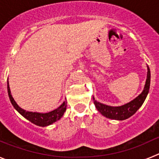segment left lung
Wrapping results in <instances>:
<instances>
[{
    "instance_id": "1",
    "label": "left lung",
    "mask_w": 159,
    "mask_h": 159,
    "mask_svg": "<svg viewBox=\"0 0 159 159\" xmlns=\"http://www.w3.org/2000/svg\"><path fill=\"white\" fill-rule=\"evenodd\" d=\"M150 84H151V71L147 66V76L145 87H144L143 92L139 96H137L135 99L127 102L126 104L119 107H111L102 104L101 102H97L93 97L95 107L102 116L108 119H116V120H124V119H128L139 109L140 107L144 102L147 95H148Z\"/></svg>"
}]
</instances>
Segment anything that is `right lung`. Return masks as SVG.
<instances>
[{
  "label": "right lung",
  "instance_id": "right-lung-1",
  "mask_svg": "<svg viewBox=\"0 0 159 159\" xmlns=\"http://www.w3.org/2000/svg\"><path fill=\"white\" fill-rule=\"evenodd\" d=\"M8 93L9 99L11 101V103L14 108L23 117L28 119L31 123H34L35 125L40 126V127H46L48 125L52 124L55 122L58 121L60 118L62 117L63 115L64 114L67 108V102H64L62 104L60 105L58 108L55 109V110L52 111L48 113H38V112H32V111H27L24 110L21 107H20L16 102V101L14 100L12 98V95H11L10 88H9V85H8Z\"/></svg>",
  "mask_w": 159,
  "mask_h": 159
}]
</instances>
